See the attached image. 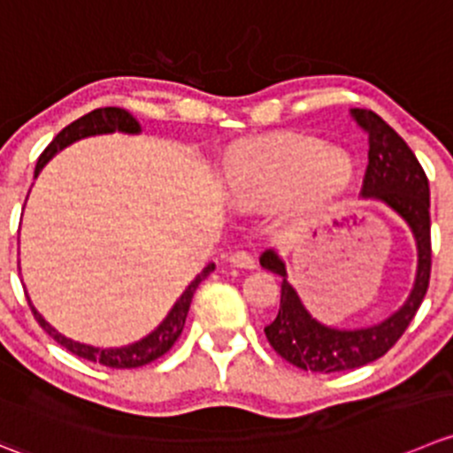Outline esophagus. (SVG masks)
<instances>
[{"instance_id": "34e87169", "label": "esophagus", "mask_w": 453, "mask_h": 453, "mask_svg": "<svg viewBox=\"0 0 453 453\" xmlns=\"http://www.w3.org/2000/svg\"><path fill=\"white\" fill-rule=\"evenodd\" d=\"M227 263H230L232 267H239V270H252L257 263H254V258L250 257L248 252H234L230 254V258H227Z\"/></svg>"}]
</instances>
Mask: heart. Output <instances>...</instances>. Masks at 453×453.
I'll return each mask as SVG.
<instances>
[{"mask_svg":"<svg viewBox=\"0 0 453 453\" xmlns=\"http://www.w3.org/2000/svg\"><path fill=\"white\" fill-rule=\"evenodd\" d=\"M349 157L307 137H276L241 148L227 164L226 188L236 205L267 210L283 201L311 205L345 186Z\"/></svg>","mask_w":453,"mask_h":453,"instance_id":"b5f03b06","label":"heart"}]
</instances>
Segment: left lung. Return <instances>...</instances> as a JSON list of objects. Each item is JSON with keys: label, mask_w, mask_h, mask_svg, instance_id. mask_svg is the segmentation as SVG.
<instances>
[{"label": "left lung", "mask_w": 453, "mask_h": 453, "mask_svg": "<svg viewBox=\"0 0 453 453\" xmlns=\"http://www.w3.org/2000/svg\"><path fill=\"white\" fill-rule=\"evenodd\" d=\"M370 139L367 168L361 192L401 214L411 227L418 245V274L405 305L365 329H334L311 319L301 298L285 279V265L272 250L261 254V265L280 280V307L276 319L265 327L274 352L294 367L319 374L354 370L376 361L396 345L398 338L418 311L432 276V219H429V181L423 165L401 134L389 128L376 112L367 108L352 110Z\"/></svg>", "instance_id": "8db88e82"}]
</instances>
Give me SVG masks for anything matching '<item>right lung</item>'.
Here are the masks:
<instances>
[{
    "label": "right lung",
    "mask_w": 453,
    "mask_h": 453,
    "mask_svg": "<svg viewBox=\"0 0 453 453\" xmlns=\"http://www.w3.org/2000/svg\"><path fill=\"white\" fill-rule=\"evenodd\" d=\"M115 130H119V133H139V124H137V119H134L130 112H126L124 108H96V110H92V112H88V115L79 117L77 121H73L70 126H65V128L61 130V133L57 134L50 143H48V148L42 152V157H39V161H37L35 177H37L39 170L48 164V159H50L55 152H59L61 148L70 146V143L77 142V139L92 137V134L115 133ZM212 270H214V263H210L208 267H203V272H201V274L196 276L190 285H188V289L181 294V298L174 303V307L170 310V314L165 316L164 323H161L159 327L150 334V336L142 338L139 343L128 345V348L99 349V348H90V345L74 343V341H70V338L61 336L57 329H52L50 325L42 319V314H39V311L30 305V301H28V305H30V310H33L35 320L42 325L43 332H46L50 338H55L57 343H59L61 348L68 349L70 354H74V357H79V358H86V361L101 363V365L112 367V370H133V367H142V365H148V363L157 361V358L164 357V354L168 352L174 343H177V338L181 336V332H183V325H186V316H188V310H190L192 296H195V292H196V288H199L201 280H203Z\"/></svg>",
    "instance_id": "obj_1"
}]
</instances>
